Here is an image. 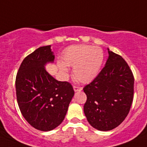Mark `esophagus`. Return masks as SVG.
<instances>
[{
	"label": "esophagus",
	"mask_w": 147,
	"mask_h": 147,
	"mask_svg": "<svg viewBox=\"0 0 147 147\" xmlns=\"http://www.w3.org/2000/svg\"><path fill=\"white\" fill-rule=\"evenodd\" d=\"M74 90L75 92L81 91L82 90V87H79V86H74Z\"/></svg>",
	"instance_id": "obj_1"
}]
</instances>
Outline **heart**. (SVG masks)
<instances>
[{
    "instance_id": "1",
    "label": "heart",
    "mask_w": 147,
    "mask_h": 147,
    "mask_svg": "<svg viewBox=\"0 0 147 147\" xmlns=\"http://www.w3.org/2000/svg\"><path fill=\"white\" fill-rule=\"evenodd\" d=\"M62 62H58L59 71L67 74L68 67H74L75 78L83 83H88L96 77L103 63V51L97 46L74 45L67 47L62 55Z\"/></svg>"
}]
</instances>
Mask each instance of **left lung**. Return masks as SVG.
I'll return each instance as SVG.
<instances>
[{"instance_id":"1","label":"left lung","mask_w":147,"mask_h":147,"mask_svg":"<svg viewBox=\"0 0 147 147\" xmlns=\"http://www.w3.org/2000/svg\"><path fill=\"white\" fill-rule=\"evenodd\" d=\"M105 67L83 88L87 95L84 113L89 124L108 131L121 124L130 110L134 93V76L126 61L110 51Z\"/></svg>"}]
</instances>
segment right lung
Returning <instances> with one entry per match:
<instances>
[{
  "label": "right lung",
  "mask_w": 147,
  "mask_h": 147,
  "mask_svg": "<svg viewBox=\"0 0 147 147\" xmlns=\"http://www.w3.org/2000/svg\"><path fill=\"white\" fill-rule=\"evenodd\" d=\"M51 45L28 55L20 65L15 80L17 101L28 124L41 131L55 129L64 120L74 90L67 82L55 80L45 65L54 62Z\"/></svg>",
  "instance_id": "1"
}]
</instances>
